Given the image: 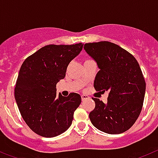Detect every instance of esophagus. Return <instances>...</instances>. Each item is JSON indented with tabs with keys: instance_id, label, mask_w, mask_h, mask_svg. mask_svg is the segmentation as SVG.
Segmentation results:
<instances>
[{
	"instance_id": "1",
	"label": "esophagus",
	"mask_w": 158,
	"mask_h": 158,
	"mask_svg": "<svg viewBox=\"0 0 158 158\" xmlns=\"http://www.w3.org/2000/svg\"><path fill=\"white\" fill-rule=\"evenodd\" d=\"M88 99H89V96H87V95H81V100H88Z\"/></svg>"
}]
</instances>
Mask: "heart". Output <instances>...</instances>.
Here are the masks:
<instances>
[{
	"label": "heart",
	"mask_w": 158,
	"mask_h": 158,
	"mask_svg": "<svg viewBox=\"0 0 158 158\" xmlns=\"http://www.w3.org/2000/svg\"><path fill=\"white\" fill-rule=\"evenodd\" d=\"M90 61H92V60H89V59L86 60L85 62H85H90Z\"/></svg>",
	"instance_id": "heart-1"
}]
</instances>
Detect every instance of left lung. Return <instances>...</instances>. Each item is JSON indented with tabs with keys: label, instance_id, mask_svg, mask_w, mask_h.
I'll use <instances>...</instances> for the list:
<instances>
[{
	"label": "left lung",
	"instance_id": "8db88e82",
	"mask_svg": "<svg viewBox=\"0 0 158 158\" xmlns=\"http://www.w3.org/2000/svg\"><path fill=\"white\" fill-rule=\"evenodd\" d=\"M87 54L100 69L94 81L96 91L109 93L107 104L97 98L89 118L104 133L118 135L133 126L142 111L146 81L135 57L115 43H85Z\"/></svg>",
	"mask_w": 158,
	"mask_h": 158
}]
</instances>
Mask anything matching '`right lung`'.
I'll use <instances>...</instances> for the list:
<instances>
[{"instance_id":"obj_1","label":"right lung","mask_w":158,"mask_h":158,"mask_svg":"<svg viewBox=\"0 0 158 158\" xmlns=\"http://www.w3.org/2000/svg\"><path fill=\"white\" fill-rule=\"evenodd\" d=\"M83 45L45 46L26 58L20 67L15 99L23 120L40 136H58L72 124L81 97L74 93L58 96L56 85L65 77L67 66Z\"/></svg>"}]
</instances>
